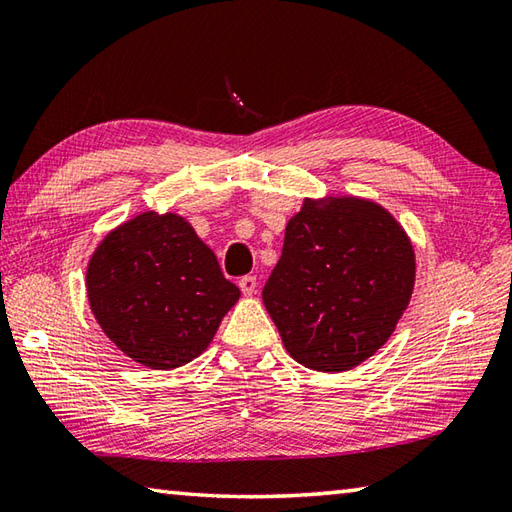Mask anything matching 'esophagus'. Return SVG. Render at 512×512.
<instances>
[{
  "label": "esophagus",
  "instance_id": "obj_1",
  "mask_svg": "<svg viewBox=\"0 0 512 512\" xmlns=\"http://www.w3.org/2000/svg\"><path fill=\"white\" fill-rule=\"evenodd\" d=\"M239 288H242L244 295H253L257 290V277L255 275H244L239 279Z\"/></svg>",
  "mask_w": 512,
  "mask_h": 512
}]
</instances>
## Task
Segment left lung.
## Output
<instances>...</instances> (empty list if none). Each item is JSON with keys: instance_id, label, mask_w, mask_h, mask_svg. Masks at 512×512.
<instances>
[{"instance_id": "obj_1", "label": "left lung", "mask_w": 512, "mask_h": 512, "mask_svg": "<svg viewBox=\"0 0 512 512\" xmlns=\"http://www.w3.org/2000/svg\"><path fill=\"white\" fill-rule=\"evenodd\" d=\"M413 284V246L382 206L306 199L286 226L262 297L295 362L342 373L386 344Z\"/></svg>"}]
</instances>
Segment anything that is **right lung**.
<instances>
[{
    "label": "right lung",
    "mask_w": 512,
    "mask_h": 512,
    "mask_svg": "<svg viewBox=\"0 0 512 512\" xmlns=\"http://www.w3.org/2000/svg\"><path fill=\"white\" fill-rule=\"evenodd\" d=\"M88 302L119 350L155 370L202 355L239 288L179 215H137L113 230L86 270Z\"/></svg>",
    "instance_id": "add662e5"
}]
</instances>
